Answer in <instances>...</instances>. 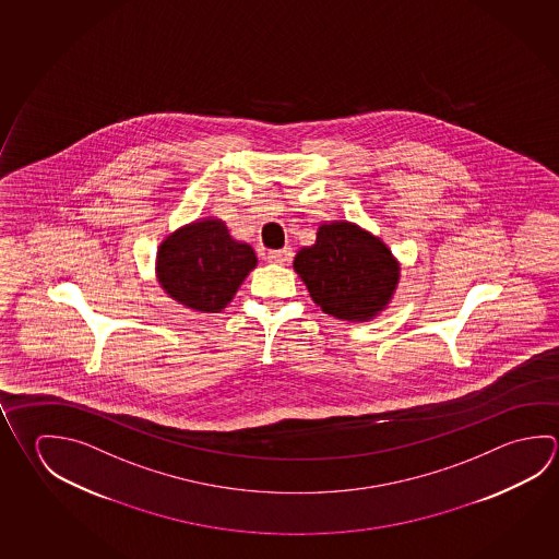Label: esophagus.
Here are the masks:
<instances>
[{
    "label": "esophagus",
    "mask_w": 559,
    "mask_h": 559,
    "mask_svg": "<svg viewBox=\"0 0 559 559\" xmlns=\"http://www.w3.org/2000/svg\"><path fill=\"white\" fill-rule=\"evenodd\" d=\"M293 257V249L290 247H284V249H275V251H269L266 253V261L269 263H276V265H284L288 263Z\"/></svg>",
    "instance_id": "obj_1"
}]
</instances>
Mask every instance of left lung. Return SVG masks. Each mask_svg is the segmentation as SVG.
I'll use <instances>...</instances> for the list:
<instances>
[{
	"instance_id": "left-lung-1",
	"label": "left lung",
	"mask_w": 559,
	"mask_h": 559,
	"mask_svg": "<svg viewBox=\"0 0 559 559\" xmlns=\"http://www.w3.org/2000/svg\"><path fill=\"white\" fill-rule=\"evenodd\" d=\"M313 302L337 320L369 322L389 308L401 281V263L379 237L352 222H325L316 243L294 257Z\"/></svg>"
}]
</instances>
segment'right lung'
Returning <instances> with one entry per match:
<instances>
[{
    "label": "right lung",
    "instance_id": "1",
    "mask_svg": "<svg viewBox=\"0 0 559 559\" xmlns=\"http://www.w3.org/2000/svg\"><path fill=\"white\" fill-rule=\"evenodd\" d=\"M257 266L253 247L229 236L217 217H202L178 227L158 246V284L194 312H222Z\"/></svg>",
    "mask_w": 559,
    "mask_h": 559
}]
</instances>
